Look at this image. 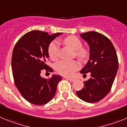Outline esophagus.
<instances>
[{"mask_svg":"<svg viewBox=\"0 0 127 127\" xmlns=\"http://www.w3.org/2000/svg\"><path fill=\"white\" fill-rule=\"evenodd\" d=\"M64 79H68V80H69L70 82H74L75 80V79H73V78H68V77H64Z\"/></svg>","mask_w":127,"mask_h":127,"instance_id":"esophagus-1","label":"esophagus"}]
</instances>
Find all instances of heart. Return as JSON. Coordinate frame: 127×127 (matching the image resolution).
Segmentation results:
<instances>
[{
	"mask_svg": "<svg viewBox=\"0 0 127 127\" xmlns=\"http://www.w3.org/2000/svg\"><path fill=\"white\" fill-rule=\"evenodd\" d=\"M65 45L70 47L74 50L75 56L79 59L84 61L87 59L90 56L89 50L82 47V43L75 36H69L63 40ZM59 44L56 41H53L48 46V52L49 57L52 60H56L59 55ZM80 68V64L76 61L63 60L57 63L56 68L57 71L61 75L64 76H71L74 72Z\"/></svg>",
	"mask_w": 127,
	"mask_h": 127,
	"instance_id": "b5f03b06",
	"label": "heart"
}]
</instances>
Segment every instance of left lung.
Masks as SVG:
<instances>
[{
  "label": "left lung",
  "mask_w": 127,
  "mask_h": 127,
  "mask_svg": "<svg viewBox=\"0 0 127 127\" xmlns=\"http://www.w3.org/2000/svg\"><path fill=\"white\" fill-rule=\"evenodd\" d=\"M90 47V59L80 71L83 75L91 73V78L84 82V86L76 92L84 102L95 103L103 99L111 91L117 71L118 59L110 39L94 31L80 34Z\"/></svg>",
  "instance_id": "8db88e82"
}]
</instances>
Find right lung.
<instances>
[{
    "mask_svg": "<svg viewBox=\"0 0 127 127\" xmlns=\"http://www.w3.org/2000/svg\"><path fill=\"white\" fill-rule=\"evenodd\" d=\"M62 33L48 34L32 31L21 37L13 51L11 67L15 86L25 100L37 105L49 102L54 98L61 76L52 75L49 79L41 77L43 70L52 72L46 64L49 57L48 46Z\"/></svg>",
    "mask_w": 127,
    "mask_h": 127,
    "instance_id": "obj_1",
    "label": "right lung"
}]
</instances>
